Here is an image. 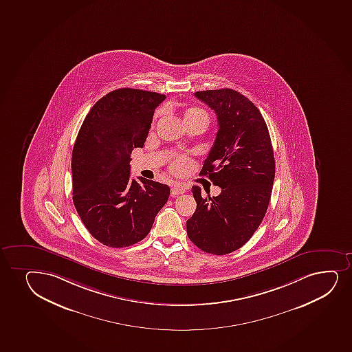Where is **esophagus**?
<instances>
[{"mask_svg": "<svg viewBox=\"0 0 352 352\" xmlns=\"http://www.w3.org/2000/svg\"><path fill=\"white\" fill-rule=\"evenodd\" d=\"M186 192V186H183L182 184H174L171 188V196L176 197L178 195H182Z\"/></svg>", "mask_w": 352, "mask_h": 352, "instance_id": "1", "label": "esophagus"}]
</instances>
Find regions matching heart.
<instances>
[{"label": "heart", "mask_w": 352, "mask_h": 352, "mask_svg": "<svg viewBox=\"0 0 352 352\" xmlns=\"http://www.w3.org/2000/svg\"><path fill=\"white\" fill-rule=\"evenodd\" d=\"M196 115H206V116L204 110L198 109V108H191V109L186 110V113H184V118H190V116H196ZM188 163H189L188 158L184 157V156H179V157L176 158V160L173 162L171 169L174 170L175 173H181V171L186 169Z\"/></svg>", "instance_id": "obj_1"}]
</instances>
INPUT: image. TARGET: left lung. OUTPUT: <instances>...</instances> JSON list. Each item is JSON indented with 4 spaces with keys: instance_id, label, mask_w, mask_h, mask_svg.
Returning a JSON list of instances; mask_svg holds the SVG:
<instances>
[{
    "instance_id": "1",
    "label": "left lung",
    "mask_w": 352,
    "mask_h": 352,
    "mask_svg": "<svg viewBox=\"0 0 352 352\" xmlns=\"http://www.w3.org/2000/svg\"><path fill=\"white\" fill-rule=\"evenodd\" d=\"M217 115L219 130L199 175L222 191L202 197L192 186L197 208L186 221L191 242L212 255L242 248L262 223L275 179V157L267 123L258 108L232 89L195 93Z\"/></svg>"
}]
</instances>
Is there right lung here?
<instances>
[{"mask_svg":"<svg viewBox=\"0 0 352 352\" xmlns=\"http://www.w3.org/2000/svg\"><path fill=\"white\" fill-rule=\"evenodd\" d=\"M166 95L113 90L94 104L72 155L73 201L94 239L110 248L140 242L170 195L166 184L130 178V155L143 148L155 109Z\"/></svg>","mask_w":352,"mask_h":352,"instance_id":"1","label":"right lung"}]
</instances>
